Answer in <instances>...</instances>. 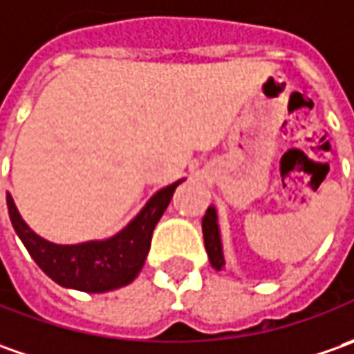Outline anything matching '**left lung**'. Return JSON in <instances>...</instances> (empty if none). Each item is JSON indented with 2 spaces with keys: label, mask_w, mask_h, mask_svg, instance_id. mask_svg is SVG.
Returning <instances> with one entry per match:
<instances>
[{
  "label": "left lung",
  "mask_w": 354,
  "mask_h": 354,
  "mask_svg": "<svg viewBox=\"0 0 354 354\" xmlns=\"http://www.w3.org/2000/svg\"><path fill=\"white\" fill-rule=\"evenodd\" d=\"M201 231H203V245H205L212 266L215 270H223L225 259H223L221 235H219V225H217V212H215L214 205L207 207V212L201 219Z\"/></svg>",
  "instance_id": "left-lung-1"
}]
</instances>
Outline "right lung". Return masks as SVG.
<instances>
[{
  "instance_id": "right-lung-1",
  "label": "right lung",
  "mask_w": 354,
  "mask_h": 354,
  "mask_svg": "<svg viewBox=\"0 0 354 354\" xmlns=\"http://www.w3.org/2000/svg\"><path fill=\"white\" fill-rule=\"evenodd\" d=\"M184 180L158 189L140 214L117 235L104 241L78 245H56L39 237L19 215L13 198L7 194V209L13 229L29 250L32 261L56 284L82 292L102 294L131 284L140 272L151 249V239L158 219L166 212L174 189Z\"/></svg>"
}]
</instances>
